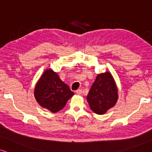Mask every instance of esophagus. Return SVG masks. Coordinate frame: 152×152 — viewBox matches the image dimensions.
<instances>
[{"mask_svg": "<svg viewBox=\"0 0 152 152\" xmlns=\"http://www.w3.org/2000/svg\"><path fill=\"white\" fill-rule=\"evenodd\" d=\"M76 94H77L80 95V94H81L82 93H83V91H82L81 89H78V90L76 91Z\"/></svg>", "mask_w": 152, "mask_h": 152, "instance_id": "34e87169", "label": "esophagus"}]
</instances>
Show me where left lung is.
<instances>
[{
  "label": "left lung",
  "instance_id": "left-lung-1",
  "mask_svg": "<svg viewBox=\"0 0 152 152\" xmlns=\"http://www.w3.org/2000/svg\"><path fill=\"white\" fill-rule=\"evenodd\" d=\"M118 98V88L110 73L98 74L87 96L91 109L103 115L115 105Z\"/></svg>",
  "mask_w": 152,
  "mask_h": 152
}]
</instances>
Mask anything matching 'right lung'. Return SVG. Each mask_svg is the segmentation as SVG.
Wrapping results in <instances>:
<instances>
[{"mask_svg":"<svg viewBox=\"0 0 152 152\" xmlns=\"http://www.w3.org/2000/svg\"><path fill=\"white\" fill-rule=\"evenodd\" d=\"M74 94L51 69L45 71L34 88V97L42 107L56 113L64 107Z\"/></svg>","mask_w":152,"mask_h":152,"instance_id":"add662e5","label":"right lung"}]
</instances>
